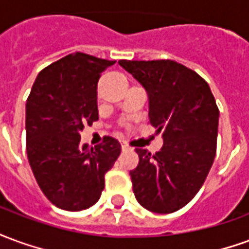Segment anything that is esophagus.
I'll return each mask as SVG.
<instances>
[{
    "label": "esophagus",
    "mask_w": 249,
    "mask_h": 249,
    "mask_svg": "<svg viewBox=\"0 0 249 249\" xmlns=\"http://www.w3.org/2000/svg\"><path fill=\"white\" fill-rule=\"evenodd\" d=\"M121 149H123V151H129L130 148L129 145H126L125 142H123V144H121Z\"/></svg>",
    "instance_id": "1"
}]
</instances>
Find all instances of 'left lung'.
Returning a JSON list of instances; mask_svg holds the SVG:
<instances>
[{"label":"left lung","mask_w":249,"mask_h":249,"mask_svg":"<svg viewBox=\"0 0 249 249\" xmlns=\"http://www.w3.org/2000/svg\"><path fill=\"white\" fill-rule=\"evenodd\" d=\"M119 64L145 89L149 123L164 141L155 155L136 149L140 161L129 172L133 193L148 211L172 213L195 197L208 176L216 155L219 109L208 84L178 62Z\"/></svg>","instance_id":"obj_1"}]
</instances>
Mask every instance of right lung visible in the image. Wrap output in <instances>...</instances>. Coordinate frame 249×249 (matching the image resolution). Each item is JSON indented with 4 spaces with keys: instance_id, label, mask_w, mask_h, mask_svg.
I'll return each mask as SVG.
<instances>
[{
    "instance_id": "1",
    "label": "right lung",
    "mask_w": 249,
    "mask_h": 249,
    "mask_svg": "<svg viewBox=\"0 0 249 249\" xmlns=\"http://www.w3.org/2000/svg\"><path fill=\"white\" fill-rule=\"evenodd\" d=\"M116 61L71 53L38 73L26 101V153L37 184L52 204L82 211L98 201L105 173L121 152L113 137L81 144L84 125L98 120L97 82Z\"/></svg>"
}]
</instances>
